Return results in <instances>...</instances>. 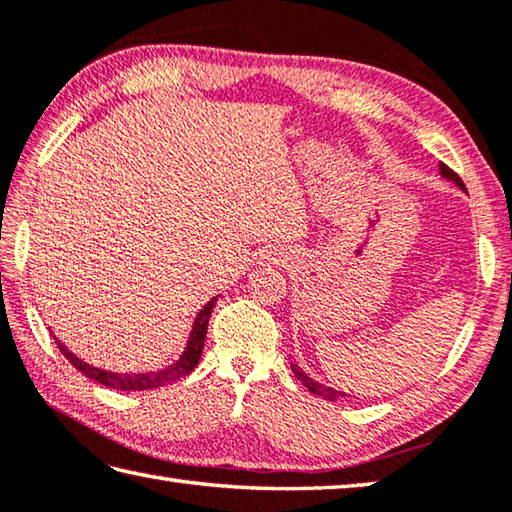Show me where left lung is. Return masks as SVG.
I'll return each instance as SVG.
<instances>
[{
    "label": "left lung",
    "mask_w": 512,
    "mask_h": 512,
    "mask_svg": "<svg viewBox=\"0 0 512 512\" xmlns=\"http://www.w3.org/2000/svg\"><path fill=\"white\" fill-rule=\"evenodd\" d=\"M439 173L446 180H450V182H455V185L461 189V191H466V187H464V182H461V178L457 176L455 171L452 169H448L446 165H439ZM292 370H294V374H296V379L301 381L307 390H310L312 394H316V397H321V399H327V401H339V399H345V397H350V394L347 392H341V390H334V388H330V385H323V383H318V381H314L310 374H307L303 368H298V365L294 363L292 365Z\"/></svg>",
    "instance_id": "8db88e82"
}]
</instances>
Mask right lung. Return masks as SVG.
Instances as JSON below:
<instances>
[{
    "mask_svg": "<svg viewBox=\"0 0 512 512\" xmlns=\"http://www.w3.org/2000/svg\"><path fill=\"white\" fill-rule=\"evenodd\" d=\"M218 298H211V301L202 307V310L196 314L194 325H191L189 339L185 343V350L178 356L171 365H165V368L158 370H149V372H113V370H104V368H95V365L86 363L80 356L73 354L69 347H66L60 339L55 336V343L60 347L62 354L73 363L75 370H80L84 376L98 381L100 385H106L111 390H124V392H138V390H153L160 388V385H167L171 381H178L180 376L189 374L196 368L202 354V345H205V336H207V325H209V316L211 310H214Z\"/></svg>",
    "mask_w": 512,
    "mask_h": 512,
    "instance_id": "1",
    "label": "right lung"
}]
</instances>
